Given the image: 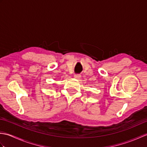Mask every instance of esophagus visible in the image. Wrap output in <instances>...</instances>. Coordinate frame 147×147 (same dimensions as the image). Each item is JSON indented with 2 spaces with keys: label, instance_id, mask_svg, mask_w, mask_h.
Wrapping results in <instances>:
<instances>
[{
  "label": "esophagus",
  "instance_id": "1",
  "mask_svg": "<svg viewBox=\"0 0 147 147\" xmlns=\"http://www.w3.org/2000/svg\"><path fill=\"white\" fill-rule=\"evenodd\" d=\"M74 77L75 78H76V79H78V78H80L81 77V75H80V74H74Z\"/></svg>",
  "mask_w": 147,
  "mask_h": 147
}]
</instances>
